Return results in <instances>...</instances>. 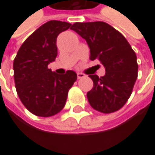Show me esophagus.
<instances>
[{
	"instance_id": "esophagus-1",
	"label": "esophagus",
	"mask_w": 155,
	"mask_h": 155,
	"mask_svg": "<svg viewBox=\"0 0 155 155\" xmlns=\"http://www.w3.org/2000/svg\"><path fill=\"white\" fill-rule=\"evenodd\" d=\"M84 77H85V74H84L82 72L77 73V78H78V79H82V78H84Z\"/></svg>"
}]
</instances>
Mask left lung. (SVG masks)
Here are the masks:
<instances>
[{
    "label": "left lung",
    "instance_id": "left-lung-1",
    "mask_svg": "<svg viewBox=\"0 0 155 155\" xmlns=\"http://www.w3.org/2000/svg\"><path fill=\"white\" fill-rule=\"evenodd\" d=\"M71 28L86 41L90 59H97L106 71L102 77L89 75L94 83L87 92L89 104L102 114L120 110L130 97L138 78L136 53L124 35L105 22H76Z\"/></svg>",
    "mask_w": 155,
    "mask_h": 155
}]
</instances>
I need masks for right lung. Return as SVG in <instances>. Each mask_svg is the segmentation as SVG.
Here are the masks:
<instances>
[{"instance_id": "add662e5", "label": "right lung", "mask_w": 155, "mask_h": 155, "mask_svg": "<svg viewBox=\"0 0 155 155\" xmlns=\"http://www.w3.org/2000/svg\"><path fill=\"white\" fill-rule=\"evenodd\" d=\"M71 26L58 20L45 23L26 39L14 59L16 93L27 110L36 116L50 117L58 114L77 80L72 71L58 75L48 69V64L58 56V34Z\"/></svg>"}]
</instances>
